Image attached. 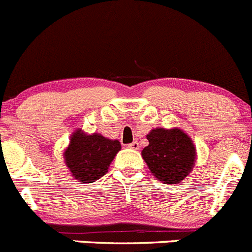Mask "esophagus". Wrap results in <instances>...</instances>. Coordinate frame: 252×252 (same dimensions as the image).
I'll use <instances>...</instances> for the list:
<instances>
[{"label":"esophagus","mask_w":252,"mask_h":252,"mask_svg":"<svg viewBox=\"0 0 252 252\" xmlns=\"http://www.w3.org/2000/svg\"><path fill=\"white\" fill-rule=\"evenodd\" d=\"M128 148H129V149L138 150V149H139V143H138V142L130 143V144H128Z\"/></svg>","instance_id":"1"}]
</instances>
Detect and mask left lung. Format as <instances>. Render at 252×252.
Here are the masks:
<instances>
[{
	"label": "left lung",
	"mask_w": 252,
	"mask_h": 252,
	"mask_svg": "<svg viewBox=\"0 0 252 252\" xmlns=\"http://www.w3.org/2000/svg\"><path fill=\"white\" fill-rule=\"evenodd\" d=\"M148 147L142 157L150 173L164 184L183 182L196 163V148L180 128H154L147 135Z\"/></svg>",
	"instance_id": "1"
}]
</instances>
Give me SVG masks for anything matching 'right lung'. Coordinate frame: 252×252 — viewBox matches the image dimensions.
Here are the masks:
<instances>
[{
    "instance_id": "1",
    "label": "right lung",
    "mask_w": 252,
    "mask_h": 252,
    "mask_svg": "<svg viewBox=\"0 0 252 252\" xmlns=\"http://www.w3.org/2000/svg\"><path fill=\"white\" fill-rule=\"evenodd\" d=\"M121 149L119 140L109 139L99 133L88 134L78 128L70 135L63 159L73 178L88 184L108 173L110 163Z\"/></svg>"
}]
</instances>
